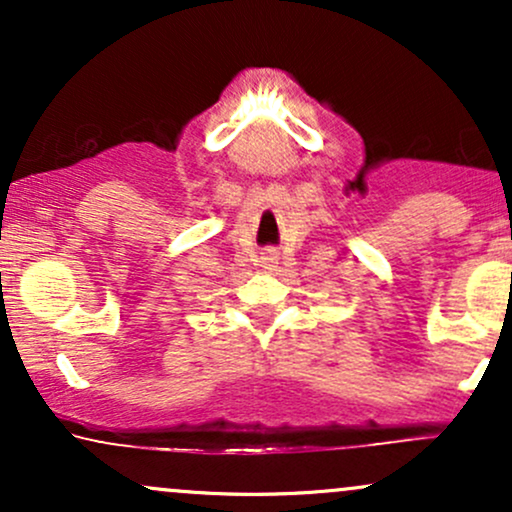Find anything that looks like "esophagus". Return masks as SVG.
Returning a JSON list of instances; mask_svg holds the SVG:
<instances>
[{"label": "esophagus", "mask_w": 512, "mask_h": 512, "mask_svg": "<svg viewBox=\"0 0 512 512\" xmlns=\"http://www.w3.org/2000/svg\"><path fill=\"white\" fill-rule=\"evenodd\" d=\"M276 260H279V257H276V255H267L262 260V267L264 269H272V267H276Z\"/></svg>", "instance_id": "34e87169"}]
</instances>
